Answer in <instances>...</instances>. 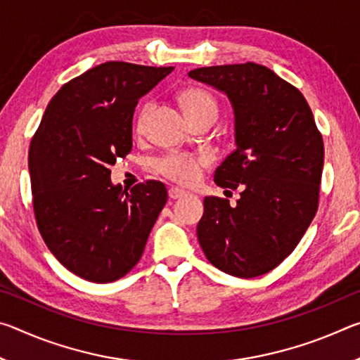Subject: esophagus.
<instances>
[{
  "instance_id": "esophagus-1",
  "label": "esophagus",
  "mask_w": 360,
  "mask_h": 360,
  "mask_svg": "<svg viewBox=\"0 0 360 360\" xmlns=\"http://www.w3.org/2000/svg\"><path fill=\"white\" fill-rule=\"evenodd\" d=\"M184 195H187L186 191H182V188L179 187H169L168 188V197L172 200H176V198H182Z\"/></svg>"
}]
</instances>
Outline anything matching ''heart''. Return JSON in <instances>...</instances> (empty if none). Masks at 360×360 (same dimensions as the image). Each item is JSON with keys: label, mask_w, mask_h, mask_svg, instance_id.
Masks as SVG:
<instances>
[{"label": "heart", "mask_w": 360, "mask_h": 360, "mask_svg": "<svg viewBox=\"0 0 360 360\" xmlns=\"http://www.w3.org/2000/svg\"><path fill=\"white\" fill-rule=\"evenodd\" d=\"M181 103L182 108H184V112L187 115L188 122L205 117V115H214L217 114V106L214 98L210 94H206L205 90L200 89H191L181 95ZM154 105L152 103H146L141 111L138 114L136 127L138 130H143L146 122H148L149 114L152 111ZM205 163L203 158H197L192 155L186 154H168L162 157L160 160L155 162V167L158 172L163 176L173 179L176 182H181V184H192L198 179L200 176V168Z\"/></svg>", "instance_id": "heart-1"}]
</instances>
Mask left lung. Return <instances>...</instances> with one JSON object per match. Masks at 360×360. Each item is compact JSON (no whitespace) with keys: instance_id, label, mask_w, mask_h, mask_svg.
Wrapping results in <instances>:
<instances>
[{"instance_id":"obj_1","label":"left lung","mask_w":360,"mask_h":360,"mask_svg":"<svg viewBox=\"0 0 360 360\" xmlns=\"http://www.w3.org/2000/svg\"><path fill=\"white\" fill-rule=\"evenodd\" d=\"M227 95L236 149L214 181L240 188V200L206 197L198 243L212 265L231 276L255 278L294 251L318 211L324 143L300 90L257 63L188 71Z\"/></svg>"}]
</instances>
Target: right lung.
Instances as JSON below:
<instances>
[{
  "instance_id": "right-lung-1",
  "label": "right lung",
  "mask_w": 360,
  "mask_h": 360,
  "mask_svg": "<svg viewBox=\"0 0 360 360\" xmlns=\"http://www.w3.org/2000/svg\"><path fill=\"white\" fill-rule=\"evenodd\" d=\"M172 71L101 63L65 84L46 108L28 154L34 216L51 252L79 278L111 283L127 275L167 203L162 182L124 191L109 167L131 150L139 98Z\"/></svg>"
}]
</instances>
